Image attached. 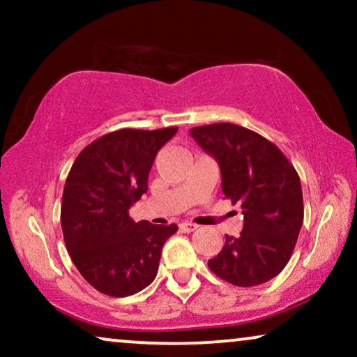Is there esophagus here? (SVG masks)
I'll return each mask as SVG.
<instances>
[{
	"label": "esophagus",
	"mask_w": 357,
	"mask_h": 357,
	"mask_svg": "<svg viewBox=\"0 0 357 357\" xmlns=\"http://www.w3.org/2000/svg\"><path fill=\"white\" fill-rule=\"evenodd\" d=\"M178 226H180V229H182L183 232H193V231H197V229H198L197 224H193V222H188V221H183V222H180Z\"/></svg>",
	"instance_id": "1"
}]
</instances>
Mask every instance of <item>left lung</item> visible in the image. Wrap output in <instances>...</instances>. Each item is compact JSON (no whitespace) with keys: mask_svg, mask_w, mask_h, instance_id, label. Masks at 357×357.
Listing matches in <instances>:
<instances>
[{"mask_svg":"<svg viewBox=\"0 0 357 357\" xmlns=\"http://www.w3.org/2000/svg\"><path fill=\"white\" fill-rule=\"evenodd\" d=\"M190 135L216 159L222 193L243 214L241 236L226 237L209 270L241 287L273 280L289 261L304 221L296 169L271 141L243 126H195Z\"/></svg>","mask_w":357,"mask_h":357,"instance_id":"left-lung-1","label":"left lung"}]
</instances>
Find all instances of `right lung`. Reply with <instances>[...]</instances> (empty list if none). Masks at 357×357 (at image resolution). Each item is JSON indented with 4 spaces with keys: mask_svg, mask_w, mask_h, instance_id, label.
<instances>
[{
    "mask_svg": "<svg viewBox=\"0 0 357 357\" xmlns=\"http://www.w3.org/2000/svg\"><path fill=\"white\" fill-rule=\"evenodd\" d=\"M119 130L86 146L68 174L61 229L73 263L102 294L126 297L149 286L177 224L135 222L130 208L148 192L158 151L177 133Z\"/></svg>",
    "mask_w": 357,
    "mask_h": 357,
    "instance_id": "add662e5",
    "label": "right lung"
}]
</instances>
